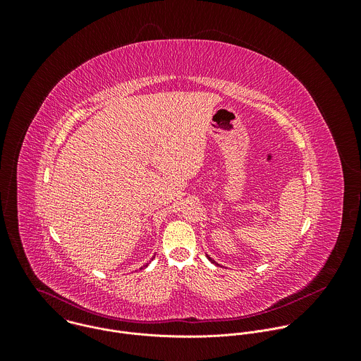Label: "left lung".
<instances>
[{
	"label": "left lung",
	"mask_w": 361,
	"mask_h": 361,
	"mask_svg": "<svg viewBox=\"0 0 361 361\" xmlns=\"http://www.w3.org/2000/svg\"><path fill=\"white\" fill-rule=\"evenodd\" d=\"M207 257H209V260H210V262H212V263H213V264H216V266H219V263H216V262H214V260H213V259H212V257H210V255H207Z\"/></svg>",
	"instance_id": "left-lung-1"
}]
</instances>
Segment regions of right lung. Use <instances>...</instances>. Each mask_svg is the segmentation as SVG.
<instances>
[{
  "label": "right lung",
  "mask_w": 361,
  "mask_h": 361,
  "mask_svg": "<svg viewBox=\"0 0 361 361\" xmlns=\"http://www.w3.org/2000/svg\"><path fill=\"white\" fill-rule=\"evenodd\" d=\"M154 257H156V255H154ZM147 266H148V263H147V264H145V266H144V267H147Z\"/></svg>",
  "instance_id": "obj_1"
}]
</instances>
